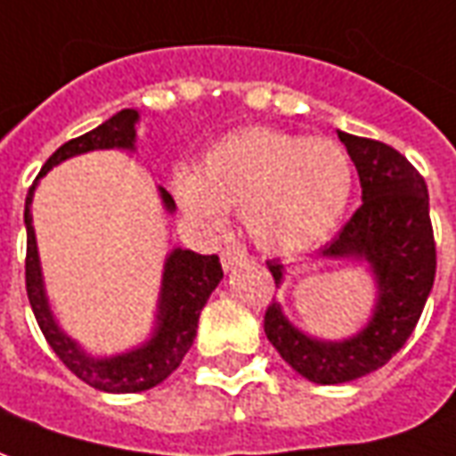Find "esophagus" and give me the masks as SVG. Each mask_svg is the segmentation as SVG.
I'll list each match as a JSON object with an SVG mask.
<instances>
[{
	"label": "esophagus",
	"instance_id": "obj_1",
	"mask_svg": "<svg viewBox=\"0 0 456 456\" xmlns=\"http://www.w3.org/2000/svg\"><path fill=\"white\" fill-rule=\"evenodd\" d=\"M241 261H247V251L241 249L239 244H229V247L222 249V266H224L227 272L229 269H234Z\"/></svg>",
	"mask_w": 456,
	"mask_h": 456
}]
</instances>
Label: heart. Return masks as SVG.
<instances>
[{"instance_id":"1","label":"heart","mask_w":456,"mask_h":456,"mask_svg":"<svg viewBox=\"0 0 456 456\" xmlns=\"http://www.w3.org/2000/svg\"><path fill=\"white\" fill-rule=\"evenodd\" d=\"M353 170L328 138L276 128H244L215 142L195 177L177 180L184 209L209 224L244 212L256 247L294 256L318 247L346 212Z\"/></svg>"}]
</instances>
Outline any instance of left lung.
<instances>
[{"label": "left lung", "mask_w": 456, "mask_h": 456, "mask_svg": "<svg viewBox=\"0 0 456 456\" xmlns=\"http://www.w3.org/2000/svg\"><path fill=\"white\" fill-rule=\"evenodd\" d=\"M338 138L355 162L362 205L321 256L370 264L378 283L372 318L348 340H316L291 326L276 301L264 314L269 343L298 375L318 385L348 383L383 368L415 330L437 272L425 177L380 140L350 133H338ZM266 266L279 286L283 266L279 261H266Z\"/></svg>", "instance_id": "left-lung-1"}]
</instances>
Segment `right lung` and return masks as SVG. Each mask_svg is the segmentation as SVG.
Instances as JSON below:
<instances>
[{"instance_id":"obj_1","label":"right lung","mask_w":456,"mask_h":456,"mask_svg":"<svg viewBox=\"0 0 456 456\" xmlns=\"http://www.w3.org/2000/svg\"><path fill=\"white\" fill-rule=\"evenodd\" d=\"M135 123L138 110H120L86 135L63 142L59 151L51 155L46 165L41 167L39 177L49 173L53 165L69 160L73 155L91 151H108V148H135ZM37 177V180H39ZM160 197L165 209L173 212L175 202L160 187ZM31 200L34 187L28 190L27 205H24V224H27V296L31 311L37 316L44 338L49 343L59 361L69 370L81 378L86 385L103 393H140L151 390L162 383L170 372L183 362L184 353L192 348V340L197 336V321L205 308L209 294L222 281V264L217 254H195L190 249H175L165 261L162 273L160 304H158V323L152 338L140 348L113 355V358H94L81 350V346L63 333L59 323L53 321L49 301L44 294V279H41L39 251H37V237L31 224Z\"/></svg>"}]
</instances>
